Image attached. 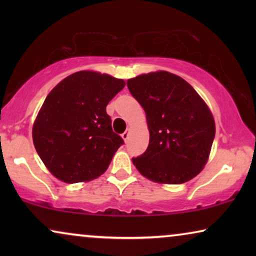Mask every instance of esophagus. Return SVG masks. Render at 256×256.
Instances as JSON below:
<instances>
[{"label":"esophagus","mask_w":256,"mask_h":256,"mask_svg":"<svg viewBox=\"0 0 256 256\" xmlns=\"http://www.w3.org/2000/svg\"><path fill=\"white\" fill-rule=\"evenodd\" d=\"M121 136H122V138H124V141L127 142V140H128V138H129V130H126V132H124V134H122Z\"/></svg>","instance_id":"34e87169"}]
</instances>
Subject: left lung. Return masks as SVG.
I'll list each match as a JSON object with an SVG mask.
<instances>
[{"label":"left lung","instance_id":"1","mask_svg":"<svg viewBox=\"0 0 256 256\" xmlns=\"http://www.w3.org/2000/svg\"><path fill=\"white\" fill-rule=\"evenodd\" d=\"M127 86L146 115L149 146L132 158L143 176L160 184H182L202 170L216 135L208 104L183 78L166 71L129 79Z\"/></svg>","mask_w":256,"mask_h":256}]
</instances>
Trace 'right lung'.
<instances>
[{"label": "right lung", "mask_w": 256, "mask_h": 256, "mask_svg": "<svg viewBox=\"0 0 256 256\" xmlns=\"http://www.w3.org/2000/svg\"><path fill=\"white\" fill-rule=\"evenodd\" d=\"M126 82L108 74L79 71L48 93L34 120V148L48 171L65 183L102 174L124 144L112 129L108 102Z\"/></svg>", "instance_id": "add662e5"}]
</instances>
